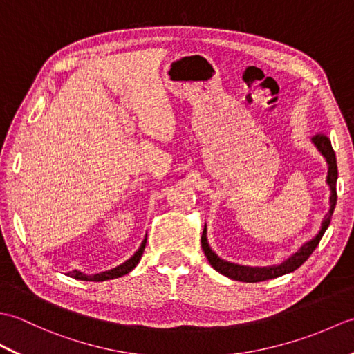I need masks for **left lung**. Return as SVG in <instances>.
Segmentation results:
<instances>
[{"mask_svg": "<svg viewBox=\"0 0 354 354\" xmlns=\"http://www.w3.org/2000/svg\"><path fill=\"white\" fill-rule=\"evenodd\" d=\"M315 142V146L318 147L319 152L324 155L328 164V173H327V184L330 185V190H332V194H330V209L326 214L324 221H322L321 230L317 236H315L310 242L304 243L299 250L290 255L288 260H284L281 265L278 266H270V268H250V266H240L234 265V263H228L222 259L217 257V255L212 251V248L208 246L207 242V228L202 231V237H201V243H202V250H204V254L207 255V259L209 261L217 272H221L222 275L231 278V280L236 281H243V283H259V281H265L270 280V278H277L281 277L284 274L293 272V270L298 269L303 263L310 257V254L315 251V248L318 246L319 240L324 236L326 230L328 228L330 221H332V214L335 212V205H336V181H337V164H336V155L335 150L332 147V141L324 133H317L312 138Z\"/></svg>", "mask_w": 354, "mask_h": 354, "instance_id": "1", "label": "left lung"}]
</instances>
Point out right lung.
Instances as JSON below:
<instances>
[{
    "instance_id": "right-lung-1",
    "label": "right lung",
    "mask_w": 354,
    "mask_h": 354,
    "mask_svg": "<svg viewBox=\"0 0 354 354\" xmlns=\"http://www.w3.org/2000/svg\"><path fill=\"white\" fill-rule=\"evenodd\" d=\"M146 242H147V236L145 240H142L140 250L135 252L129 260H126L123 265H120L114 269L106 270V272H100L95 275H85V274L79 272V270H73V272H68V277L76 278V280H84V281H104V280H114V278L129 274L131 270L138 265V261L141 260V255H142V252H145V248H146Z\"/></svg>"
}]
</instances>
